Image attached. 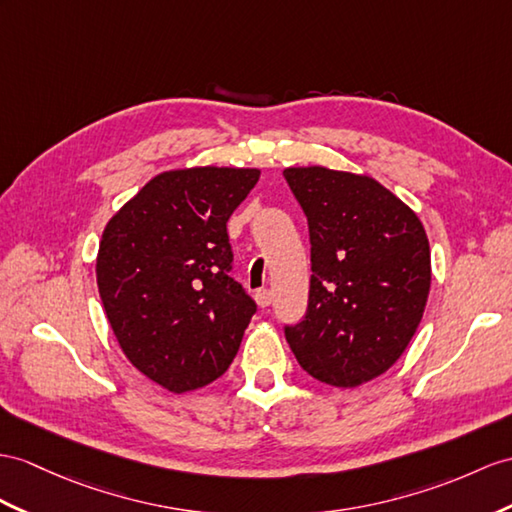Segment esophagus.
<instances>
[{
	"instance_id": "1",
	"label": "esophagus",
	"mask_w": 512,
	"mask_h": 512,
	"mask_svg": "<svg viewBox=\"0 0 512 512\" xmlns=\"http://www.w3.org/2000/svg\"><path fill=\"white\" fill-rule=\"evenodd\" d=\"M256 304L260 306V308H267L269 304H271V299H273V293L269 291V289H260V291H256Z\"/></svg>"
}]
</instances>
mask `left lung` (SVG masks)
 Here are the masks:
<instances>
[{
    "mask_svg": "<svg viewBox=\"0 0 512 512\" xmlns=\"http://www.w3.org/2000/svg\"><path fill=\"white\" fill-rule=\"evenodd\" d=\"M310 232L306 317L286 341L310 376L352 389L391 369L426 310L432 265L421 219L371 176L286 167Z\"/></svg>",
    "mask_w": 512,
    "mask_h": 512,
    "instance_id": "obj_1",
    "label": "left lung"
}]
</instances>
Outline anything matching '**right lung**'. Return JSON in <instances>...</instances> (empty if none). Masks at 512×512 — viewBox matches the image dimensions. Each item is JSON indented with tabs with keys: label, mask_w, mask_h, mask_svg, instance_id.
Returning <instances> with one entry per match:
<instances>
[{
	"label": "right lung",
	"mask_w": 512,
	"mask_h": 512,
	"mask_svg": "<svg viewBox=\"0 0 512 512\" xmlns=\"http://www.w3.org/2000/svg\"><path fill=\"white\" fill-rule=\"evenodd\" d=\"M260 169L162 171L106 223L97 289L115 339L143 376L171 393L226 373L256 313L232 269L226 223Z\"/></svg>",
	"instance_id": "obj_1"
}]
</instances>
